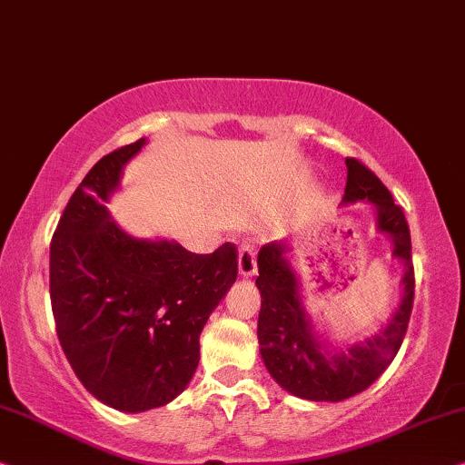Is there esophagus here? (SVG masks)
<instances>
[{
	"mask_svg": "<svg viewBox=\"0 0 465 465\" xmlns=\"http://www.w3.org/2000/svg\"><path fill=\"white\" fill-rule=\"evenodd\" d=\"M238 272L240 276H255L257 274V257L255 249L251 244H244L238 252Z\"/></svg>",
	"mask_w": 465,
	"mask_h": 465,
	"instance_id": "obj_1",
	"label": "esophagus"
}]
</instances>
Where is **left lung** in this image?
Wrapping results in <instances>:
<instances>
[{"label": "left lung", "instance_id": "8db88e82", "mask_svg": "<svg viewBox=\"0 0 465 465\" xmlns=\"http://www.w3.org/2000/svg\"><path fill=\"white\" fill-rule=\"evenodd\" d=\"M370 202L376 210V227L393 242V257L404 263L400 306L385 330L346 349H327L312 330L300 293V281L291 268L289 246L263 244L259 251L257 289L262 293L257 338L262 359L284 391L311 401H342L368 389L398 355L406 336L414 300V270L411 229L404 210L393 202L389 189L361 161L346 159V187L342 203Z\"/></svg>", "mask_w": 465, "mask_h": 465}]
</instances>
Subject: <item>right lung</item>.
Segmentation results:
<instances>
[{
  "label": "right lung",
  "instance_id": "1",
  "mask_svg": "<svg viewBox=\"0 0 465 465\" xmlns=\"http://www.w3.org/2000/svg\"><path fill=\"white\" fill-rule=\"evenodd\" d=\"M146 138L102 157L67 202L51 242V304L67 361L86 391L144 412L184 391L200 333L236 282L232 242L195 255L174 240L129 236L106 203Z\"/></svg>",
  "mask_w": 465,
  "mask_h": 465
}]
</instances>
